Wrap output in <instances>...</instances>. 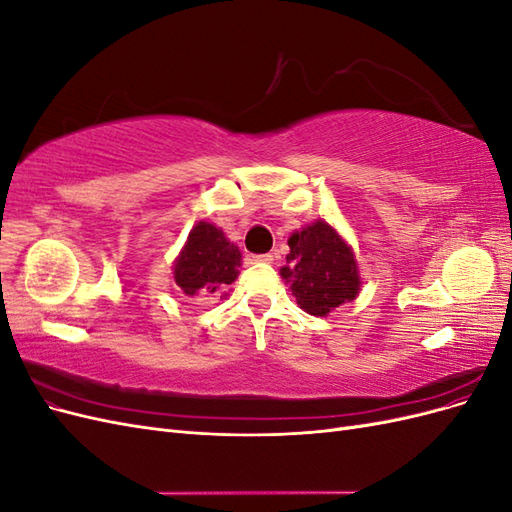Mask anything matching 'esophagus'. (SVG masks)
I'll return each mask as SVG.
<instances>
[{"label": "esophagus", "instance_id": "obj_1", "mask_svg": "<svg viewBox=\"0 0 512 512\" xmlns=\"http://www.w3.org/2000/svg\"><path fill=\"white\" fill-rule=\"evenodd\" d=\"M247 265H256V262H273L271 254H247L245 256Z\"/></svg>", "mask_w": 512, "mask_h": 512}]
</instances>
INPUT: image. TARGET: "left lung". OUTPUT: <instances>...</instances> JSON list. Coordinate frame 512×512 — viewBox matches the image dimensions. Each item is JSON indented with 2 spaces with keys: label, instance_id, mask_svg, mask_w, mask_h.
<instances>
[{
  "label": "left lung",
  "instance_id": "obj_1",
  "mask_svg": "<svg viewBox=\"0 0 512 512\" xmlns=\"http://www.w3.org/2000/svg\"><path fill=\"white\" fill-rule=\"evenodd\" d=\"M290 254L280 275L301 309L312 316H327L331 309L356 299L361 275L352 247L327 222H314L292 232Z\"/></svg>",
  "mask_w": 512,
  "mask_h": 512
}]
</instances>
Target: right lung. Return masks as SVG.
I'll return each instance as SVG.
<instances>
[{
  "mask_svg": "<svg viewBox=\"0 0 512 512\" xmlns=\"http://www.w3.org/2000/svg\"><path fill=\"white\" fill-rule=\"evenodd\" d=\"M241 252L224 232L209 222H198L188 235L173 265V277L181 294L218 292L237 280Z\"/></svg>",
  "mask_w": 512,
  "mask_h": 512,
  "instance_id": "right-lung-1",
  "label": "right lung"
}]
</instances>
